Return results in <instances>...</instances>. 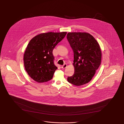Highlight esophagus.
Returning <instances> with one entry per match:
<instances>
[{
    "mask_svg": "<svg viewBox=\"0 0 124 124\" xmlns=\"http://www.w3.org/2000/svg\"><path fill=\"white\" fill-rule=\"evenodd\" d=\"M67 64H64L63 65H62V66H61V68L62 69H65L66 68V67H67Z\"/></svg>",
    "mask_w": 124,
    "mask_h": 124,
    "instance_id": "34e87169",
    "label": "esophagus"
}]
</instances>
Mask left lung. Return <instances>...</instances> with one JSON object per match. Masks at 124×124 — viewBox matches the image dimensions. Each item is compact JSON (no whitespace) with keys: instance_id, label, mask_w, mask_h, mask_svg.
<instances>
[{"instance_id":"1","label":"left lung","mask_w":124,"mask_h":124,"mask_svg":"<svg viewBox=\"0 0 124 124\" xmlns=\"http://www.w3.org/2000/svg\"><path fill=\"white\" fill-rule=\"evenodd\" d=\"M67 39L74 53L75 69L67 81L74 85H83L91 81L101 64L100 47L94 37L86 32H69Z\"/></svg>"}]
</instances>
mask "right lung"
Returning a JSON list of instances; mask_svg holds the SVG:
<instances>
[{
    "label": "right lung",
    "mask_w": 124,
    "mask_h": 124,
    "mask_svg": "<svg viewBox=\"0 0 124 124\" xmlns=\"http://www.w3.org/2000/svg\"><path fill=\"white\" fill-rule=\"evenodd\" d=\"M66 32H48L39 34L30 40L24 54L26 71L34 81L45 82L52 79L57 67L53 50L64 38Z\"/></svg>",
    "instance_id": "1"
}]
</instances>
